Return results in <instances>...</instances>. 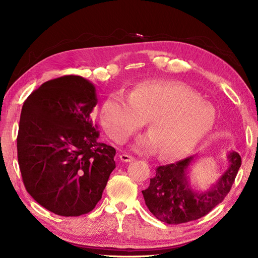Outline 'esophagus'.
I'll return each mask as SVG.
<instances>
[{
  "mask_svg": "<svg viewBox=\"0 0 258 258\" xmlns=\"http://www.w3.org/2000/svg\"><path fill=\"white\" fill-rule=\"evenodd\" d=\"M119 157L122 161H124V163H131V161L134 160V157L130 156L127 154H121V155H119Z\"/></svg>",
  "mask_w": 258,
  "mask_h": 258,
  "instance_id": "1",
  "label": "esophagus"
}]
</instances>
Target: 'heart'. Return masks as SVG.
I'll return each instance as SVG.
<instances>
[{"mask_svg":"<svg viewBox=\"0 0 258 258\" xmlns=\"http://www.w3.org/2000/svg\"><path fill=\"white\" fill-rule=\"evenodd\" d=\"M149 119L151 134L134 145L137 152L158 148L165 159L182 158L198 147L216 121L211 104L189 86L168 81H145L128 95L117 90L104 101L103 127L116 142L125 141Z\"/></svg>","mask_w":258,"mask_h":258,"instance_id":"1","label":"heart"}]
</instances>
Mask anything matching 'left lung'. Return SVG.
<instances>
[{"instance_id":"8db88e82","label":"left lung","mask_w":258,"mask_h":258,"mask_svg":"<svg viewBox=\"0 0 258 258\" xmlns=\"http://www.w3.org/2000/svg\"><path fill=\"white\" fill-rule=\"evenodd\" d=\"M195 158L190 156L176 164L157 167L150 186L142 190L146 205L158 220L168 224L197 220L213 211L230 192L241 166L237 152L228 153L227 170L206 191L195 190L189 184L187 171Z\"/></svg>"}]
</instances>
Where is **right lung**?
I'll use <instances>...</instances> for the list:
<instances>
[{"mask_svg":"<svg viewBox=\"0 0 258 258\" xmlns=\"http://www.w3.org/2000/svg\"><path fill=\"white\" fill-rule=\"evenodd\" d=\"M92 83L79 75L47 81L25 100L17 138L26 191L58 216L88 214L102 198L116 150L100 142Z\"/></svg>","mask_w":258,"mask_h":258,"instance_id":"right-lung-1","label":"right lung"}]
</instances>
